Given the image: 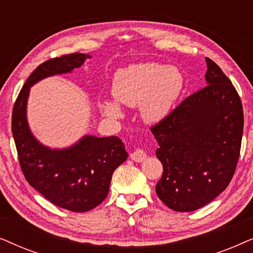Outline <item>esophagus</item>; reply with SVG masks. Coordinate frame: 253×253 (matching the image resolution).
Returning <instances> with one entry per match:
<instances>
[{
  "instance_id": "esophagus-1",
  "label": "esophagus",
  "mask_w": 253,
  "mask_h": 253,
  "mask_svg": "<svg viewBox=\"0 0 253 253\" xmlns=\"http://www.w3.org/2000/svg\"><path fill=\"white\" fill-rule=\"evenodd\" d=\"M130 158H131V160L134 162H143L145 159H146V153L139 148V150H136L133 153H131Z\"/></svg>"
}]
</instances>
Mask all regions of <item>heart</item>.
Here are the masks:
<instances>
[{
    "mask_svg": "<svg viewBox=\"0 0 253 253\" xmlns=\"http://www.w3.org/2000/svg\"><path fill=\"white\" fill-rule=\"evenodd\" d=\"M183 88L184 76L177 67L147 62L117 71L113 95L124 106H139L141 120L147 124H155L168 116ZM117 103L105 100L103 113L112 119H120L122 109Z\"/></svg>",
    "mask_w": 253,
    "mask_h": 253,
    "instance_id": "b5f03b06",
    "label": "heart"
}]
</instances>
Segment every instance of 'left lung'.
Masks as SVG:
<instances>
[{
    "label": "left lung",
    "instance_id": "1",
    "mask_svg": "<svg viewBox=\"0 0 253 253\" xmlns=\"http://www.w3.org/2000/svg\"><path fill=\"white\" fill-rule=\"evenodd\" d=\"M205 87L151 129L164 174L159 198L176 212H192L224 191L233 178L243 134V107L219 65L206 58Z\"/></svg>",
    "mask_w": 253,
    "mask_h": 253
}]
</instances>
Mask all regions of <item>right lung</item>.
I'll use <instances>...</instances> for the list:
<instances>
[{
  "instance_id": "add662e5",
  "label": "right lung",
  "mask_w": 253,
  "mask_h": 253,
  "mask_svg": "<svg viewBox=\"0 0 253 253\" xmlns=\"http://www.w3.org/2000/svg\"><path fill=\"white\" fill-rule=\"evenodd\" d=\"M87 58L91 55L75 53L43 62L27 78L12 110V136L26 181L54 205L72 212H87L106 199L114 170L127 159L126 147L116 136L91 134L69 147H48L30 129L27 100L38 82L70 74Z\"/></svg>"
}]
</instances>
